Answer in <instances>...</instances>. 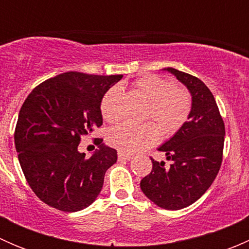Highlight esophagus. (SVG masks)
<instances>
[{"mask_svg":"<svg viewBox=\"0 0 249 249\" xmlns=\"http://www.w3.org/2000/svg\"><path fill=\"white\" fill-rule=\"evenodd\" d=\"M131 159V155L126 154L124 152H118V160L119 161H123V160H130Z\"/></svg>","mask_w":249,"mask_h":249,"instance_id":"obj_1","label":"esophagus"}]
</instances>
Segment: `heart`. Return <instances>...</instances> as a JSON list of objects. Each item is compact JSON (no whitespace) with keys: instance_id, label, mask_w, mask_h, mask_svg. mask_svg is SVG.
Wrapping results in <instances>:
<instances>
[{"instance_id":"heart-1","label":"heart","mask_w":249,"mask_h":249,"mask_svg":"<svg viewBox=\"0 0 249 249\" xmlns=\"http://www.w3.org/2000/svg\"><path fill=\"white\" fill-rule=\"evenodd\" d=\"M134 89L148 101L145 117L154 119L165 136L176 134L189 118L192 97L187 90L176 88L171 80L148 74L135 80ZM119 88L113 87L107 90L100 104L105 120L108 123L119 120ZM159 137V129L154 123L141 125L124 123L110 130L108 142L120 152L136 153L155 144Z\"/></svg>"}]
</instances>
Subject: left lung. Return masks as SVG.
I'll list each match as a JSON object with an SVG mask.
<instances>
[{
  "instance_id": "obj_1",
  "label": "left lung",
  "mask_w": 249,
  "mask_h": 249,
  "mask_svg": "<svg viewBox=\"0 0 249 249\" xmlns=\"http://www.w3.org/2000/svg\"><path fill=\"white\" fill-rule=\"evenodd\" d=\"M192 95L188 122L158 150L171 160L152 159L153 169L141 180L143 194L165 210H180L199 200L219 172L225 127L212 92L199 78L167 67Z\"/></svg>"
}]
</instances>
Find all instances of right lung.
<instances>
[{
    "mask_svg": "<svg viewBox=\"0 0 249 249\" xmlns=\"http://www.w3.org/2000/svg\"><path fill=\"white\" fill-rule=\"evenodd\" d=\"M123 74L66 72L37 85L19 112L14 142L20 166L39 200L64 212L91 205L117 150L96 139L90 158L78 150L80 139L102 125L100 104Z\"/></svg>",
    "mask_w": 249,
    "mask_h": 249,
    "instance_id": "right-lung-1",
    "label": "right lung"
}]
</instances>
